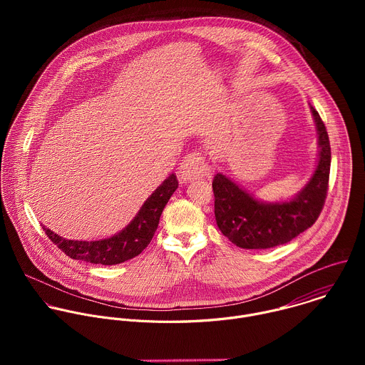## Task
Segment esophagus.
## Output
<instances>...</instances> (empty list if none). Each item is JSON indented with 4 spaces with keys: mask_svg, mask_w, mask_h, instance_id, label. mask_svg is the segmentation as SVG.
I'll return each instance as SVG.
<instances>
[{
    "mask_svg": "<svg viewBox=\"0 0 365 365\" xmlns=\"http://www.w3.org/2000/svg\"><path fill=\"white\" fill-rule=\"evenodd\" d=\"M210 172H211L210 166H207L203 155L200 153L193 151L186 154L183 158L179 168V179H180V183H187L189 180H193V179L210 176Z\"/></svg>",
    "mask_w": 365,
    "mask_h": 365,
    "instance_id": "1",
    "label": "esophagus"
}]
</instances>
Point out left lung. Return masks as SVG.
Listing matches in <instances>:
<instances>
[{"mask_svg": "<svg viewBox=\"0 0 365 365\" xmlns=\"http://www.w3.org/2000/svg\"><path fill=\"white\" fill-rule=\"evenodd\" d=\"M309 107L318 134V160L314 173L294 196L262 200L224 173L215 175L212 189L217 225L237 247L266 250L286 244L318 220L328 190L331 145L318 111L310 103Z\"/></svg>", "mask_w": 365, "mask_h": 365, "instance_id": "obj_1", "label": "left lung"}]
</instances>
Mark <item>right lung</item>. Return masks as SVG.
<instances>
[{
	"label": "right lung",
	"mask_w": 365,
	"mask_h": 365,
	"mask_svg": "<svg viewBox=\"0 0 365 365\" xmlns=\"http://www.w3.org/2000/svg\"><path fill=\"white\" fill-rule=\"evenodd\" d=\"M176 189V175L170 173L144 200L130 224L108 238L92 241L68 240L50 231L44 225L41 228L51 242L73 259H82L86 263L102 266L120 264L138 255L150 244L155 230H158L165 206Z\"/></svg>",
	"instance_id": "obj_1"
}]
</instances>
